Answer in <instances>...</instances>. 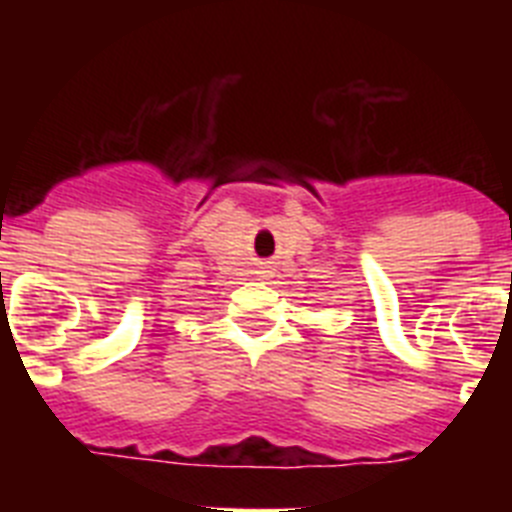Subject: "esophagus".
I'll return each instance as SVG.
<instances>
[{
	"label": "esophagus",
	"mask_w": 512,
	"mask_h": 512,
	"mask_svg": "<svg viewBox=\"0 0 512 512\" xmlns=\"http://www.w3.org/2000/svg\"><path fill=\"white\" fill-rule=\"evenodd\" d=\"M256 274H259V277H261V279H264V277H269V269H266V266H261V269H259V271H256Z\"/></svg>",
	"instance_id": "1"
}]
</instances>
